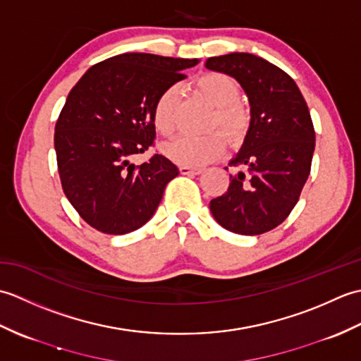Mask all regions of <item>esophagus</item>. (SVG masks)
Masks as SVG:
<instances>
[{
    "label": "esophagus",
    "mask_w": 361,
    "mask_h": 361,
    "mask_svg": "<svg viewBox=\"0 0 361 361\" xmlns=\"http://www.w3.org/2000/svg\"><path fill=\"white\" fill-rule=\"evenodd\" d=\"M203 169L198 167H189V166H180V173L181 175H200Z\"/></svg>",
    "instance_id": "1"
}]
</instances>
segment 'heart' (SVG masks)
<instances>
[{
  "label": "heart",
  "instance_id": "obj_1",
  "mask_svg": "<svg viewBox=\"0 0 361 361\" xmlns=\"http://www.w3.org/2000/svg\"><path fill=\"white\" fill-rule=\"evenodd\" d=\"M195 90L216 109L212 126L224 128L226 137L233 144L240 142L250 127V111L239 99L237 82L221 73H206L194 82ZM176 102L178 90L166 88L161 93L152 110V121L157 132L163 136H171L176 127ZM226 141L224 133L209 132L206 135H183L163 145L164 155L180 166L200 167L221 157Z\"/></svg>",
  "mask_w": 361,
  "mask_h": 361
}]
</instances>
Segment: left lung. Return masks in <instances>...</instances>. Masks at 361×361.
<instances>
[{
    "label": "left lung",
    "mask_w": 361,
    "mask_h": 361,
    "mask_svg": "<svg viewBox=\"0 0 361 361\" xmlns=\"http://www.w3.org/2000/svg\"><path fill=\"white\" fill-rule=\"evenodd\" d=\"M204 66L240 83L250 102V127L231 166L226 192L209 209L217 224L242 235L264 234L281 225L309 178L315 130L295 80L281 68L248 52L211 57Z\"/></svg>",
    "instance_id": "obj_1"
}]
</instances>
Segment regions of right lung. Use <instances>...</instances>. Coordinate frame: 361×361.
<instances>
[{
  "mask_svg": "<svg viewBox=\"0 0 361 361\" xmlns=\"http://www.w3.org/2000/svg\"><path fill=\"white\" fill-rule=\"evenodd\" d=\"M198 59L126 52L96 63L66 97L54 135L63 192L90 226L127 234L147 224L166 185L180 173L171 159L132 158L155 137L157 97Z\"/></svg>",
  "mask_w": 361,
  "mask_h": 361,
  "instance_id": "add662e5",
  "label": "right lung"
}]
</instances>
